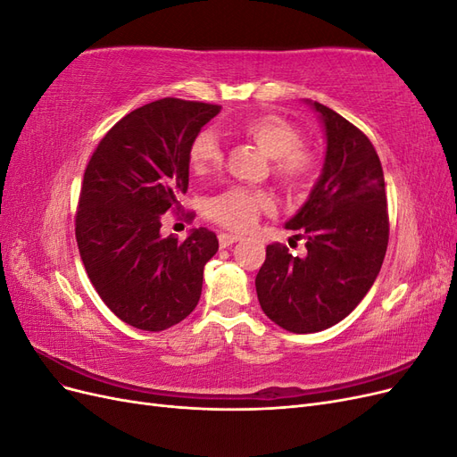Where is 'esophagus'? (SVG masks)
Listing matches in <instances>:
<instances>
[{"mask_svg": "<svg viewBox=\"0 0 457 457\" xmlns=\"http://www.w3.org/2000/svg\"><path fill=\"white\" fill-rule=\"evenodd\" d=\"M238 240H242V238L237 237V234H219V245L220 247H228V245H232L234 242H238Z\"/></svg>", "mask_w": 457, "mask_h": 457, "instance_id": "esophagus-1", "label": "esophagus"}]
</instances>
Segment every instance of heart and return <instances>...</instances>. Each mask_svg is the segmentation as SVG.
<instances>
[{"instance_id": "1", "label": "heart", "mask_w": 457, "mask_h": 457, "mask_svg": "<svg viewBox=\"0 0 457 457\" xmlns=\"http://www.w3.org/2000/svg\"><path fill=\"white\" fill-rule=\"evenodd\" d=\"M225 129L255 143L267 156H270L272 177L286 190L305 192L314 185L318 171H320V156L311 145L303 143V133L292 120L280 114H255L238 120L237 123H228ZM223 160V145L213 131L204 129L192 139L188 163L196 175L219 170ZM272 198L267 192L232 187L205 200L204 212L220 227L247 230L253 227L261 213L272 212Z\"/></svg>"}]
</instances>
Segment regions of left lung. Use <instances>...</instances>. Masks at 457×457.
<instances>
[{
  "label": "left lung",
  "instance_id": "1",
  "mask_svg": "<svg viewBox=\"0 0 457 457\" xmlns=\"http://www.w3.org/2000/svg\"><path fill=\"white\" fill-rule=\"evenodd\" d=\"M326 128V163L309 200L286 225L307 255L269 244L257 278L259 305L274 324L314 334L341 322L376 282L389 244L385 179L368 137L314 103Z\"/></svg>",
  "mask_w": 457,
  "mask_h": 457
}]
</instances>
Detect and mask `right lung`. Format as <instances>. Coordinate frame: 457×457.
I'll return each instance as SVG.
<instances>
[{"instance_id": "right-lung-1", "label": "right lung", "mask_w": 457, "mask_h": 457, "mask_svg": "<svg viewBox=\"0 0 457 457\" xmlns=\"http://www.w3.org/2000/svg\"><path fill=\"white\" fill-rule=\"evenodd\" d=\"M219 110L175 96L148 103L114 123L86 168L78 250L104 305L137 329H168L200 301L215 232L200 227L181 242L160 228L188 188L190 143Z\"/></svg>"}]
</instances>
